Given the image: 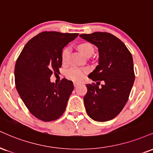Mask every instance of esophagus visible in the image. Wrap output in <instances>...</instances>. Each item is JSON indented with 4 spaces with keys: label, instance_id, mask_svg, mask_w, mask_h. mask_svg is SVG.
Wrapping results in <instances>:
<instances>
[{
    "label": "esophagus",
    "instance_id": "1",
    "mask_svg": "<svg viewBox=\"0 0 153 153\" xmlns=\"http://www.w3.org/2000/svg\"><path fill=\"white\" fill-rule=\"evenodd\" d=\"M73 85H74V86L75 87H77V86L78 85H80V82H73Z\"/></svg>",
    "mask_w": 153,
    "mask_h": 153
}]
</instances>
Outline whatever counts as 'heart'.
Wrapping results in <instances>:
<instances>
[{
	"label": "heart",
	"mask_w": 153,
	"mask_h": 153,
	"mask_svg": "<svg viewBox=\"0 0 153 153\" xmlns=\"http://www.w3.org/2000/svg\"><path fill=\"white\" fill-rule=\"evenodd\" d=\"M78 48L84 56L87 57L89 55H93L94 53V48L93 45L89 43H84L80 44L78 46ZM71 47L68 46L62 50L61 53V59L62 62H66L68 60L70 53H71ZM88 73V69L72 67L66 71V76L68 78L75 81H80L85 78V75Z\"/></svg>",
	"instance_id": "obj_1"
}]
</instances>
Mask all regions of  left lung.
Returning a JSON list of instances; mask_svg holds the SVG:
<instances>
[{
	"mask_svg": "<svg viewBox=\"0 0 153 153\" xmlns=\"http://www.w3.org/2000/svg\"><path fill=\"white\" fill-rule=\"evenodd\" d=\"M80 37L98 48V65L88 77L99 84L104 82L101 88L97 82V86L86 85L88 92L83 97L86 112L95 121L110 120L126 105L135 81L132 54L119 38L109 33L95 32Z\"/></svg>",
	"mask_w": 153,
	"mask_h": 153,
	"instance_id": "1",
	"label": "left lung"
}]
</instances>
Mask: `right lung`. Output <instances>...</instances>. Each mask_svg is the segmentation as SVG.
I'll return each mask as SVG.
<instances>
[{"label":"right lung","instance_id":"obj_1","mask_svg":"<svg viewBox=\"0 0 153 153\" xmlns=\"http://www.w3.org/2000/svg\"><path fill=\"white\" fill-rule=\"evenodd\" d=\"M78 35L40 33L25 44L16 60V89L30 113L40 120H56L65 112L74 88L73 82L63 78L56 85L50 78L61 68L63 48Z\"/></svg>","mask_w":153,"mask_h":153}]
</instances>
